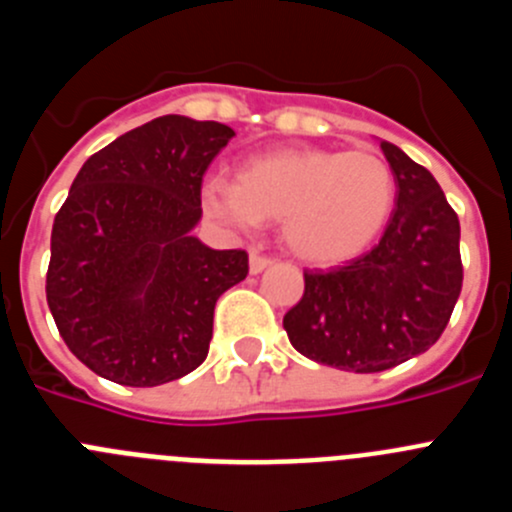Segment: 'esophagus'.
I'll return each mask as SVG.
<instances>
[{
    "mask_svg": "<svg viewBox=\"0 0 512 512\" xmlns=\"http://www.w3.org/2000/svg\"><path fill=\"white\" fill-rule=\"evenodd\" d=\"M271 264H274V259H271V256H264V253H259V251H251V274H261V271Z\"/></svg>",
    "mask_w": 512,
    "mask_h": 512,
    "instance_id": "esophagus-1",
    "label": "esophagus"
}]
</instances>
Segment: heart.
Listing matches in <instances>:
<instances>
[{
	"instance_id": "1",
	"label": "heart",
	"mask_w": 512,
	"mask_h": 512,
	"mask_svg": "<svg viewBox=\"0 0 512 512\" xmlns=\"http://www.w3.org/2000/svg\"><path fill=\"white\" fill-rule=\"evenodd\" d=\"M395 174L374 151L282 148L248 158L235 182L210 176L202 202L233 228L282 220L300 259L343 264L377 241L395 205Z\"/></svg>"
}]
</instances>
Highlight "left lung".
Returning <instances> with one entry per match:
<instances>
[{"instance_id": "left-lung-1", "label": "left lung", "mask_w": 512, "mask_h": 512, "mask_svg": "<svg viewBox=\"0 0 512 512\" xmlns=\"http://www.w3.org/2000/svg\"><path fill=\"white\" fill-rule=\"evenodd\" d=\"M395 174V210L372 251L330 271H305V292L284 315L307 359L374 374L423 354L459 300V217L433 174L382 140Z\"/></svg>"}]
</instances>
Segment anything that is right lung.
<instances>
[{"label": "right lung", "instance_id": "1", "mask_svg": "<svg viewBox=\"0 0 512 512\" xmlns=\"http://www.w3.org/2000/svg\"><path fill=\"white\" fill-rule=\"evenodd\" d=\"M223 122L164 115L87 158L53 220L45 297L71 354L94 374L156 387L207 359L217 297L248 274L243 248L189 230Z\"/></svg>", "mask_w": 512, "mask_h": 512}]
</instances>
